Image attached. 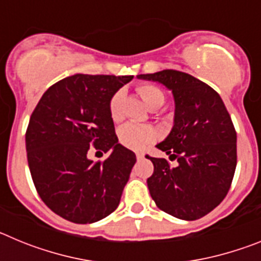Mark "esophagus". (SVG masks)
Returning <instances> with one entry per match:
<instances>
[{
	"label": "esophagus",
	"instance_id": "34e87169",
	"mask_svg": "<svg viewBox=\"0 0 261 261\" xmlns=\"http://www.w3.org/2000/svg\"><path fill=\"white\" fill-rule=\"evenodd\" d=\"M136 158H137L138 161H141V159L145 158V154L144 153H136Z\"/></svg>",
	"mask_w": 261,
	"mask_h": 261
}]
</instances>
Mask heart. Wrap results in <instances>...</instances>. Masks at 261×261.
Wrapping results in <instances>:
<instances>
[{"label":"heart","instance_id":"obj_1","mask_svg":"<svg viewBox=\"0 0 261 261\" xmlns=\"http://www.w3.org/2000/svg\"><path fill=\"white\" fill-rule=\"evenodd\" d=\"M138 93L144 99V102L149 108L161 107L165 103V94L159 87L153 85H142L138 87ZM124 100V91L119 90L112 95L110 100V115L114 121H119L121 119V106ZM156 137L155 129L150 125L142 124L128 123L119 129V141L128 149L140 150L145 145L154 141Z\"/></svg>","mask_w":261,"mask_h":261}]
</instances>
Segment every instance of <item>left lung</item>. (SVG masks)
I'll return each instance as SVG.
<instances>
[{
    "label": "left lung",
    "mask_w": 261,
    "mask_h": 261,
    "mask_svg": "<svg viewBox=\"0 0 261 261\" xmlns=\"http://www.w3.org/2000/svg\"><path fill=\"white\" fill-rule=\"evenodd\" d=\"M163 85L175 102L174 126L156 145L170 158L146 155L154 165L147 179L151 199L161 211L186 221L199 220L227 195L237 167V132L222 99L211 86L183 71L140 74Z\"/></svg>",
    "instance_id": "8db88e82"
}]
</instances>
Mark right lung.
Wrapping results in <instances>:
<instances>
[{
	"instance_id": "obj_1",
	"label": "right lung",
	"mask_w": 261,
	"mask_h": 261,
	"mask_svg": "<svg viewBox=\"0 0 261 261\" xmlns=\"http://www.w3.org/2000/svg\"><path fill=\"white\" fill-rule=\"evenodd\" d=\"M133 75L74 74L43 94L30 117L26 150L40 199L60 217L93 223L119 206L136 154L119 144L110 100ZM111 154L87 158L89 145Z\"/></svg>"
}]
</instances>
